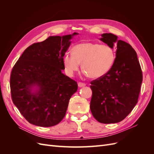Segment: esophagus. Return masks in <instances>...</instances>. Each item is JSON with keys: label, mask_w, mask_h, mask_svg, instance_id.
I'll return each instance as SVG.
<instances>
[{"label": "esophagus", "mask_w": 154, "mask_h": 154, "mask_svg": "<svg viewBox=\"0 0 154 154\" xmlns=\"http://www.w3.org/2000/svg\"><path fill=\"white\" fill-rule=\"evenodd\" d=\"M78 87H84V86L86 85L85 83H83V82H79V83H78Z\"/></svg>", "instance_id": "1"}]
</instances>
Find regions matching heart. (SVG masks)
I'll return each mask as SVG.
<instances>
[{
	"instance_id": "obj_1",
	"label": "heart",
	"mask_w": 154,
	"mask_h": 154,
	"mask_svg": "<svg viewBox=\"0 0 154 154\" xmlns=\"http://www.w3.org/2000/svg\"><path fill=\"white\" fill-rule=\"evenodd\" d=\"M72 54L63 56V63L69 76L77 71L80 63L85 74L91 78L103 77L112 68L116 54L114 49L107 44L83 42L72 48Z\"/></svg>"
}]
</instances>
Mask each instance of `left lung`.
Here are the masks:
<instances>
[{"instance_id":"1","label":"left lung","mask_w":154,"mask_h":154,"mask_svg":"<svg viewBox=\"0 0 154 154\" xmlns=\"http://www.w3.org/2000/svg\"><path fill=\"white\" fill-rule=\"evenodd\" d=\"M101 36L100 40L110 47L116 45V61L106 75L91 82L90 109L97 122L116 123L123 120L137 104L143 74L137 53L131 45L112 33Z\"/></svg>"}]
</instances>
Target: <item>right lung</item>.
Returning a JSON list of instances; mask_svg holds the SVG:
<instances>
[{
	"mask_svg": "<svg viewBox=\"0 0 154 154\" xmlns=\"http://www.w3.org/2000/svg\"><path fill=\"white\" fill-rule=\"evenodd\" d=\"M72 35L49 36L29 46L13 66L10 76L11 99L30 123L44 127L58 124L65 117L76 81L64 75L63 58ZM34 86L38 90L32 92Z\"/></svg>",
	"mask_w": 154,
	"mask_h": 154,
	"instance_id": "1",
	"label": "right lung"
}]
</instances>
